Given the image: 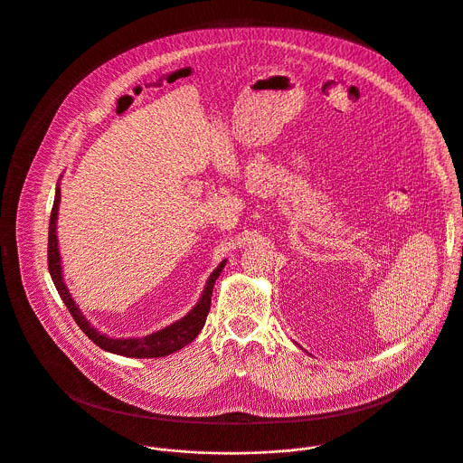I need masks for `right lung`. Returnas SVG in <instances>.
I'll use <instances>...</instances> for the list:
<instances>
[{
	"label": "right lung",
	"instance_id": "obj_1",
	"mask_svg": "<svg viewBox=\"0 0 463 463\" xmlns=\"http://www.w3.org/2000/svg\"><path fill=\"white\" fill-rule=\"evenodd\" d=\"M60 185L56 187V198H54V205H52V213H51V223H49V272L52 276V281L63 299V303L67 305L69 313L72 315L74 322L80 326V329L103 351H109L112 354H119V356H127V358H162V356H169L180 349H184L185 345H189L203 329L207 315L211 311V296H213V288L214 283L220 276V272L223 270L227 260H223L209 276L207 285L200 296V301L193 307V311L175 322L173 326L156 331L152 335H146L143 338H110L107 335H101L99 331H96L89 320L83 317V313L78 309L76 301L72 299L65 281H63V274H61V258H60V249H58V236H56V222H58V207H60Z\"/></svg>",
	"mask_w": 463,
	"mask_h": 463
}]
</instances>
